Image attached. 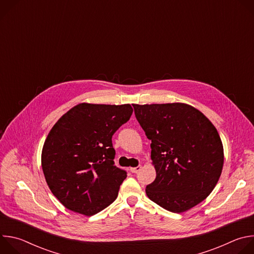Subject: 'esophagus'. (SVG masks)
<instances>
[{"label": "esophagus", "instance_id": "esophagus-1", "mask_svg": "<svg viewBox=\"0 0 254 254\" xmlns=\"http://www.w3.org/2000/svg\"><path fill=\"white\" fill-rule=\"evenodd\" d=\"M141 169V166H137V167H134V168H130V172L131 173H137L139 170Z\"/></svg>", "mask_w": 254, "mask_h": 254}]
</instances>
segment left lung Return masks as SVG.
Instances as JSON below:
<instances>
[{
	"instance_id": "left-lung-1",
	"label": "left lung",
	"mask_w": 254,
	"mask_h": 254,
	"mask_svg": "<svg viewBox=\"0 0 254 254\" xmlns=\"http://www.w3.org/2000/svg\"><path fill=\"white\" fill-rule=\"evenodd\" d=\"M151 143L156 179L147 196L182 213L205 200L220 178L224 152L218 131L197 108L181 102L132 104Z\"/></svg>"
}]
</instances>
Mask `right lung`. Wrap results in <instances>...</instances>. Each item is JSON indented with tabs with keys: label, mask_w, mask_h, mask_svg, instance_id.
I'll use <instances>...</instances> for the list:
<instances>
[{
	"label": "right lung",
	"mask_w": 254,
	"mask_h": 254,
	"mask_svg": "<svg viewBox=\"0 0 254 254\" xmlns=\"http://www.w3.org/2000/svg\"><path fill=\"white\" fill-rule=\"evenodd\" d=\"M131 115L130 104L83 102L53 126L41 164L49 189L64 207L91 216L117 199L127 172L115 166L112 137Z\"/></svg>",
	"instance_id": "right-lung-1"
}]
</instances>
